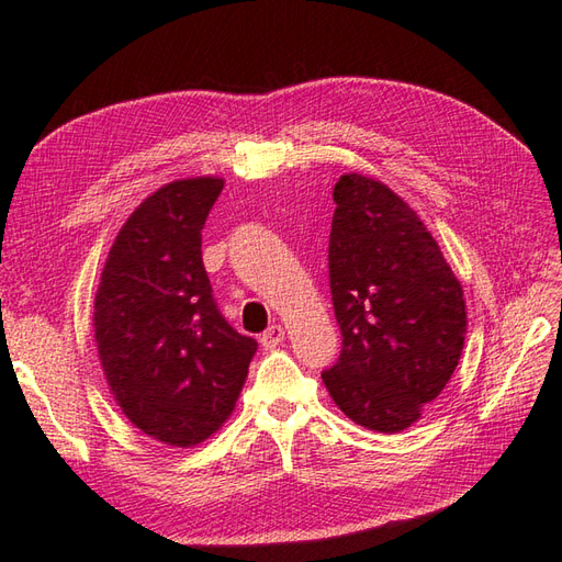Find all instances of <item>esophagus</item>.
<instances>
[{
  "instance_id": "obj_1",
  "label": "esophagus",
  "mask_w": 562,
  "mask_h": 562,
  "mask_svg": "<svg viewBox=\"0 0 562 562\" xmlns=\"http://www.w3.org/2000/svg\"><path fill=\"white\" fill-rule=\"evenodd\" d=\"M284 340V328L282 326H270L266 333H262L260 336V345L266 350H272V348H278V345Z\"/></svg>"
}]
</instances>
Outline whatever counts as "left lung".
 <instances>
[{"mask_svg": "<svg viewBox=\"0 0 562 562\" xmlns=\"http://www.w3.org/2000/svg\"><path fill=\"white\" fill-rule=\"evenodd\" d=\"M333 200L328 272L342 350L321 379L352 423L393 435L420 420L459 364L463 290L417 212L389 186L345 173Z\"/></svg>", "mask_w": 562, "mask_h": 562, "instance_id": "left-lung-1", "label": "left lung"}]
</instances>
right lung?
I'll return each instance as SVG.
<instances>
[{"label": "right lung", "instance_id": "right-lung-1", "mask_svg": "<svg viewBox=\"0 0 562 562\" xmlns=\"http://www.w3.org/2000/svg\"><path fill=\"white\" fill-rule=\"evenodd\" d=\"M224 178L195 176L139 202L105 258L93 338L123 415L169 447H195L229 420L258 342L212 300L202 226Z\"/></svg>", "mask_w": 562, "mask_h": 562}]
</instances>
